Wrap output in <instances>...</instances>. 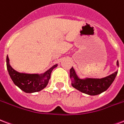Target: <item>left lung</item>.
<instances>
[{"label": "left lung", "instance_id": "left-lung-1", "mask_svg": "<svg viewBox=\"0 0 124 124\" xmlns=\"http://www.w3.org/2000/svg\"><path fill=\"white\" fill-rule=\"evenodd\" d=\"M116 66H119L118 61L116 62ZM117 74L118 71L104 78L85 77L81 78L73 67L70 69V78L73 87L81 93L91 96L98 95L106 91L114 81Z\"/></svg>", "mask_w": 124, "mask_h": 124}]
</instances>
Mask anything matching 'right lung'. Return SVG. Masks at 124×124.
<instances>
[{
	"instance_id": "right-lung-1",
	"label": "right lung",
	"mask_w": 124,
	"mask_h": 124,
	"mask_svg": "<svg viewBox=\"0 0 124 124\" xmlns=\"http://www.w3.org/2000/svg\"><path fill=\"white\" fill-rule=\"evenodd\" d=\"M6 67L9 75L14 83L22 91L26 93L39 92L46 88L51 77L53 69L57 67L56 64L41 74H27L19 73L12 68L10 64L8 57H6Z\"/></svg>"
}]
</instances>
